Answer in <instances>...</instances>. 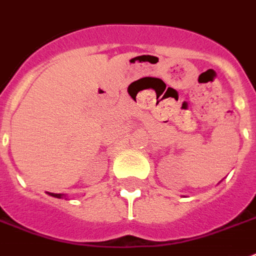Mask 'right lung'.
I'll list each match as a JSON object with an SVG mask.
<instances>
[{"instance_id": "right-lung-1", "label": "right lung", "mask_w": 256, "mask_h": 256, "mask_svg": "<svg viewBox=\"0 0 256 256\" xmlns=\"http://www.w3.org/2000/svg\"><path fill=\"white\" fill-rule=\"evenodd\" d=\"M48 195L54 196V198H57V199H62V198H65L64 194H52V192H48Z\"/></svg>"}]
</instances>
